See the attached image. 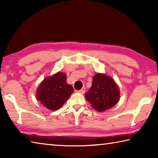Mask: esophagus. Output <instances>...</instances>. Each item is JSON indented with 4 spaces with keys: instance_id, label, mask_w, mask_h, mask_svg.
<instances>
[{
    "instance_id": "1",
    "label": "esophagus",
    "mask_w": 158,
    "mask_h": 158,
    "mask_svg": "<svg viewBox=\"0 0 158 158\" xmlns=\"http://www.w3.org/2000/svg\"><path fill=\"white\" fill-rule=\"evenodd\" d=\"M85 91V87H83L81 90H77V92L79 93H81V94H84Z\"/></svg>"
}]
</instances>
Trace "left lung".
Returning a JSON list of instances; mask_svg holds the SVG:
<instances>
[{"label": "left lung", "instance_id": "8db88e82", "mask_svg": "<svg viewBox=\"0 0 158 158\" xmlns=\"http://www.w3.org/2000/svg\"><path fill=\"white\" fill-rule=\"evenodd\" d=\"M85 99L98 111L113 107L120 98V91L114 80L105 74L98 73L93 77L91 87L85 94Z\"/></svg>", "mask_w": 158, "mask_h": 158}]
</instances>
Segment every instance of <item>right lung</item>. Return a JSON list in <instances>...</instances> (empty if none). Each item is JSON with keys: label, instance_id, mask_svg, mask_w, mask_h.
<instances>
[{"label": "right lung", "instance_id": "obj_1", "mask_svg": "<svg viewBox=\"0 0 158 158\" xmlns=\"http://www.w3.org/2000/svg\"><path fill=\"white\" fill-rule=\"evenodd\" d=\"M66 79V74L61 72L44 79L37 89V100L50 110L60 109L74 92Z\"/></svg>", "mask_w": 158, "mask_h": 158}]
</instances>
